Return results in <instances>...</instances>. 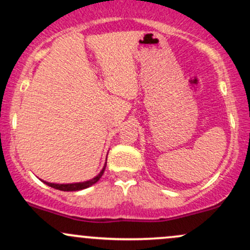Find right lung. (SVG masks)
Wrapping results in <instances>:
<instances>
[{"instance_id": "right-lung-1", "label": "right lung", "mask_w": 250, "mask_h": 250, "mask_svg": "<svg viewBox=\"0 0 250 250\" xmlns=\"http://www.w3.org/2000/svg\"><path fill=\"white\" fill-rule=\"evenodd\" d=\"M105 166H107V162L104 163V166H103L102 170L100 171V173L97 174L95 177H93V179L88 180V181H83V182H75V183H53V182H47V181H43V180H41V181H42V182H44L45 185L49 186V187L55 188V189H59V190H62V191H76V190H82V189L89 188V187H90V186L95 185L97 181L101 179L103 173H104Z\"/></svg>"}]
</instances>
